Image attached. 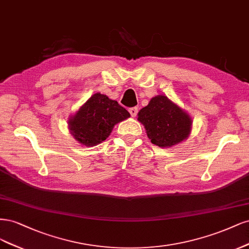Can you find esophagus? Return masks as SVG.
<instances>
[{
	"instance_id": "34e87169",
	"label": "esophagus",
	"mask_w": 249,
	"mask_h": 249,
	"mask_svg": "<svg viewBox=\"0 0 249 249\" xmlns=\"http://www.w3.org/2000/svg\"><path fill=\"white\" fill-rule=\"evenodd\" d=\"M129 113L131 117H135L136 114H138V107H130L129 108Z\"/></svg>"
}]
</instances>
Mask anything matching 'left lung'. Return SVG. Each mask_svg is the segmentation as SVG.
<instances>
[{"label": "left lung", "mask_w": 249, "mask_h": 249, "mask_svg": "<svg viewBox=\"0 0 249 249\" xmlns=\"http://www.w3.org/2000/svg\"><path fill=\"white\" fill-rule=\"evenodd\" d=\"M138 116L151 142L158 147H172L185 140L190 132V117L163 95L152 98Z\"/></svg>", "instance_id": "obj_1"}]
</instances>
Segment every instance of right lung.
<instances>
[{"instance_id":"1","label":"right lung","mask_w":249,"mask_h":249,"mask_svg":"<svg viewBox=\"0 0 249 249\" xmlns=\"http://www.w3.org/2000/svg\"><path fill=\"white\" fill-rule=\"evenodd\" d=\"M129 117L116 100L96 93L69 120V128L76 141L90 147L106 141L114 126Z\"/></svg>"}]
</instances>
